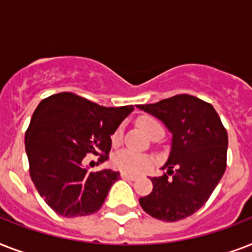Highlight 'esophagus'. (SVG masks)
<instances>
[{
  "mask_svg": "<svg viewBox=\"0 0 252 252\" xmlns=\"http://www.w3.org/2000/svg\"><path fill=\"white\" fill-rule=\"evenodd\" d=\"M120 175H122L123 179H128V180L137 179V175H133V174H128V172H122Z\"/></svg>",
  "mask_w": 252,
  "mask_h": 252,
  "instance_id": "esophagus-1",
  "label": "esophagus"
}]
</instances>
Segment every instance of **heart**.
Listing matches in <instances>:
<instances>
[{"mask_svg":"<svg viewBox=\"0 0 252 252\" xmlns=\"http://www.w3.org/2000/svg\"><path fill=\"white\" fill-rule=\"evenodd\" d=\"M138 126H141V129L146 134H149V136H152L158 129H163L161 123L158 122L157 119L152 118V116H142V118L138 119ZM122 128H118L116 132L114 133V136H112V142L114 144H119L120 142V140H122ZM112 163L120 171L128 172V174H136V172L142 171V170L149 167L152 161H150V158L148 156H145V154L136 153V152H132V150L124 149L114 154Z\"/></svg>","mask_w":252,"mask_h":252,"instance_id":"obj_1","label":"heart"}]
</instances>
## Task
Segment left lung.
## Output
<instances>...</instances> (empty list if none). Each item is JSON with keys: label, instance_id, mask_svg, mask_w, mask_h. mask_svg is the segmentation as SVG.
I'll use <instances>...</instances> for the list:
<instances>
[{"label": "left lung", "instance_id": "left-lung-1", "mask_svg": "<svg viewBox=\"0 0 252 252\" xmlns=\"http://www.w3.org/2000/svg\"><path fill=\"white\" fill-rule=\"evenodd\" d=\"M138 108L159 119L172 134L162 170L152 178L153 191L140 197L154 219L175 222L207 203L226 168L227 132L211 103L180 94Z\"/></svg>", "mask_w": 252, "mask_h": 252}]
</instances>
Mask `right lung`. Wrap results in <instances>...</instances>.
<instances>
[{
    "mask_svg": "<svg viewBox=\"0 0 252 252\" xmlns=\"http://www.w3.org/2000/svg\"><path fill=\"white\" fill-rule=\"evenodd\" d=\"M133 106L103 107L73 93L43 99L25 136L30 176L44 201L63 217L93 215L102 208L120 174L111 168L90 171L86 154L111 150V136Z\"/></svg>",
    "mask_w": 252,
    "mask_h": 252,
    "instance_id": "1",
    "label": "right lung"
}]
</instances>
